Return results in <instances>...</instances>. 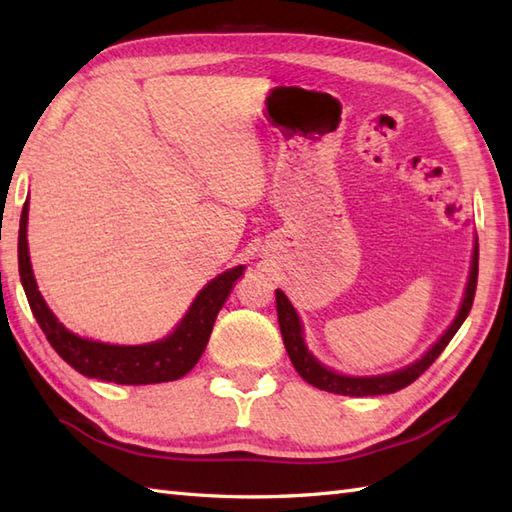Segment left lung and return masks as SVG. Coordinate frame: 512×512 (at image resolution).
I'll return each mask as SVG.
<instances>
[{"mask_svg":"<svg viewBox=\"0 0 512 512\" xmlns=\"http://www.w3.org/2000/svg\"><path fill=\"white\" fill-rule=\"evenodd\" d=\"M477 259H480V246H475L473 253V264H471V277H469V286H466V295L462 301V308L458 312V317L451 323V328L444 332L442 339L431 347V350L424 354L420 361L413 365L400 369V372L394 374H385V376H372V378H350V376H341L336 372H330L325 369L317 358H314L306 343H303L301 336V323L295 308L290 306L288 297L284 292L277 290V317H279V330H281V339H284L286 352L290 356L292 365L299 372V376L310 383L312 387H319L323 391H330V394H341V396H380V394H394V391L405 389L411 385L413 380L420 378L427 369L433 365V361L444 352V347L449 345V341L455 336V332L460 330V325L464 319L469 317L473 299H475V288H477Z\"/></svg>","mask_w":512,"mask_h":512,"instance_id":"obj_1","label":"left lung"}]
</instances>
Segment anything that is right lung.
Wrapping results in <instances>:
<instances>
[{"instance_id": "obj_1", "label": "right lung", "mask_w": 512, "mask_h": 512, "mask_svg": "<svg viewBox=\"0 0 512 512\" xmlns=\"http://www.w3.org/2000/svg\"><path fill=\"white\" fill-rule=\"evenodd\" d=\"M28 200L21 209L19 220V277L24 284L30 310L35 314L39 328L46 334V339L54 347L65 363L74 367L76 372L107 380L116 385H151V383H167V380H178L193 365L200 361L206 343L217 319V312L222 310L224 301L235 288V281L244 275V268L237 266L228 273L215 277L211 284L195 297L191 310L182 323L176 328L169 339L149 343V345H107L81 339V336L65 330L50 312L43 301L41 292L37 290L35 277H32L30 257H28Z\"/></svg>"}]
</instances>
